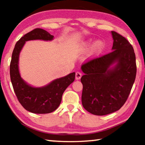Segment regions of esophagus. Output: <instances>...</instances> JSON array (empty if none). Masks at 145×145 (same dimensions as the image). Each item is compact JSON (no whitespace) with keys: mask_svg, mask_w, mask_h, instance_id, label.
I'll use <instances>...</instances> for the list:
<instances>
[{"mask_svg":"<svg viewBox=\"0 0 145 145\" xmlns=\"http://www.w3.org/2000/svg\"><path fill=\"white\" fill-rule=\"evenodd\" d=\"M81 77H82V73H81L78 72H76V73H75V78H76V80H79L80 78H81Z\"/></svg>","mask_w":145,"mask_h":145,"instance_id":"esophagus-1","label":"esophagus"}]
</instances>
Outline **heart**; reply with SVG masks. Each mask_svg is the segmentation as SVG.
<instances>
[{
  "label": "heart",
  "mask_w": 145,
  "mask_h": 145,
  "mask_svg": "<svg viewBox=\"0 0 145 145\" xmlns=\"http://www.w3.org/2000/svg\"><path fill=\"white\" fill-rule=\"evenodd\" d=\"M93 42V40L91 38L83 41L80 44V48L83 51H86L91 47L90 56L91 57H95L100 54L104 51L105 48V41L102 39H99L95 41L92 46L91 45ZM91 46H92L91 47Z\"/></svg>",
  "instance_id": "heart-1"
}]
</instances>
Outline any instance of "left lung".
<instances>
[{
    "instance_id": "8db88e82",
    "label": "left lung",
    "mask_w": 145,
    "mask_h": 145,
    "mask_svg": "<svg viewBox=\"0 0 145 145\" xmlns=\"http://www.w3.org/2000/svg\"><path fill=\"white\" fill-rule=\"evenodd\" d=\"M112 52L81 67L82 104L90 113L104 116L125 103L136 75V56L126 38L111 31Z\"/></svg>"
}]
</instances>
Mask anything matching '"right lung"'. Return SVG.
I'll return each instance as SVG.
<instances>
[{"instance_id": "obj_1", "label": "right lung", "mask_w": 145, "mask_h": 145, "mask_svg": "<svg viewBox=\"0 0 145 145\" xmlns=\"http://www.w3.org/2000/svg\"><path fill=\"white\" fill-rule=\"evenodd\" d=\"M54 36L42 29L37 28L25 34L14 46L10 63V77L14 91L19 102L27 111L35 114L50 113L60 105L64 91L74 81L75 73L53 80L41 87H34L25 82L19 71V57L26 41H52Z\"/></svg>"}]
</instances>
